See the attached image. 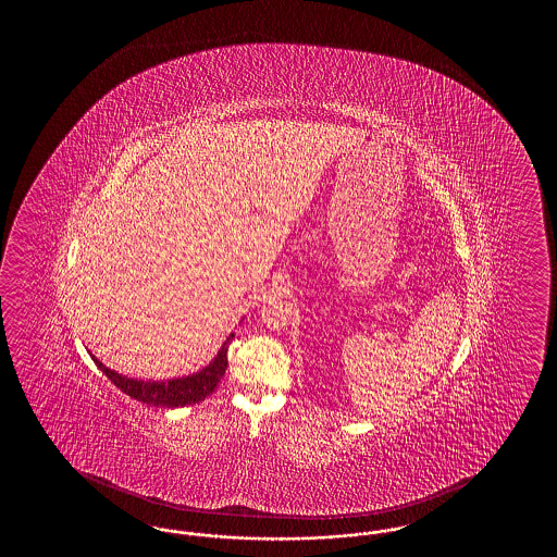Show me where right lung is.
<instances>
[{"mask_svg": "<svg viewBox=\"0 0 557 557\" xmlns=\"http://www.w3.org/2000/svg\"><path fill=\"white\" fill-rule=\"evenodd\" d=\"M235 332L226 336L225 343L219 348V352L213 360L201 368L199 372H193L189 376L171 380H137L123 376L115 370L107 368L103 362H99L94 355L95 364L111 380L119 391L125 392L131 398L139 400L157 408H178V406H190V404L201 403L209 394H213L216 384L223 379L226 370V350L228 344L233 343Z\"/></svg>", "mask_w": 557, "mask_h": 557, "instance_id": "add662e5", "label": "right lung"}]
</instances>
